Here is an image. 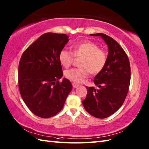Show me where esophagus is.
Instances as JSON below:
<instances>
[{
    "mask_svg": "<svg viewBox=\"0 0 149 149\" xmlns=\"http://www.w3.org/2000/svg\"><path fill=\"white\" fill-rule=\"evenodd\" d=\"M72 86H73V87H74V88H77V87L79 86V84L75 83H72Z\"/></svg>",
    "mask_w": 149,
    "mask_h": 149,
    "instance_id": "34e87169",
    "label": "esophagus"
}]
</instances>
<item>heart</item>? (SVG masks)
Segmentation results:
<instances>
[{
	"label": "heart",
	"instance_id": "obj_1",
	"mask_svg": "<svg viewBox=\"0 0 149 149\" xmlns=\"http://www.w3.org/2000/svg\"><path fill=\"white\" fill-rule=\"evenodd\" d=\"M72 54L68 50H60L58 55L59 63L65 68L71 65L74 55L83 57L79 68H71L65 72V75L68 79L75 83H81L88 77L90 72L96 75L102 72L107 63V53L99 49V45L89 40L78 42L72 45Z\"/></svg>",
	"mask_w": 149,
	"mask_h": 149
}]
</instances>
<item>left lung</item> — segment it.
Here are the masks:
<instances>
[{
  "instance_id": "8db88e82",
  "label": "left lung",
  "mask_w": 149,
  "mask_h": 149,
  "mask_svg": "<svg viewBox=\"0 0 149 149\" xmlns=\"http://www.w3.org/2000/svg\"><path fill=\"white\" fill-rule=\"evenodd\" d=\"M90 36L102 38L108 47V55L105 67L93 80L99 89L86 87L83 104L91 115L105 118L117 111L124 102L130 84V63L124 50L112 38L103 33Z\"/></svg>"
}]
</instances>
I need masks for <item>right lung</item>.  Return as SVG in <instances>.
Returning <instances> with one entry per match:
<instances>
[{"instance_id": "add662e5", "label": "right lung", "mask_w": 149, "mask_h": 149, "mask_svg": "<svg viewBox=\"0 0 149 149\" xmlns=\"http://www.w3.org/2000/svg\"><path fill=\"white\" fill-rule=\"evenodd\" d=\"M65 34L47 33L28 47L18 66V87L22 99L31 111L47 118L61 111L72 89L63 78L58 59L60 50L68 42Z\"/></svg>"}]
</instances>
